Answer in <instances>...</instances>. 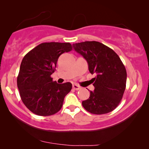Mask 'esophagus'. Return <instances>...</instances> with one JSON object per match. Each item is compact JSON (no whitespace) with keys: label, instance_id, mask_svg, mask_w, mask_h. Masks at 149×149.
Returning a JSON list of instances; mask_svg holds the SVG:
<instances>
[{"label":"esophagus","instance_id":"esophagus-1","mask_svg":"<svg viewBox=\"0 0 149 149\" xmlns=\"http://www.w3.org/2000/svg\"><path fill=\"white\" fill-rule=\"evenodd\" d=\"M72 88L75 89V90H79V89H81V87L79 85H77V84H73L72 85Z\"/></svg>","mask_w":149,"mask_h":149}]
</instances>
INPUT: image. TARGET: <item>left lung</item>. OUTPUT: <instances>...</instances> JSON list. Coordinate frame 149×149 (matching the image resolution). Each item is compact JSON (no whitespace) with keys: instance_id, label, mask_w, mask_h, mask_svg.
Here are the masks:
<instances>
[{"instance_id":"left-lung-1","label":"left lung","mask_w":149,"mask_h":149,"mask_svg":"<svg viewBox=\"0 0 149 149\" xmlns=\"http://www.w3.org/2000/svg\"><path fill=\"white\" fill-rule=\"evenodd\" d=\"M88 64L89 71L95 74L94 91L82 102L84 109L95 115L113 111L121 102L126 87L127 72L119 56L109 47L97 41L72 45Z\"/></svg>"}]
</instances>
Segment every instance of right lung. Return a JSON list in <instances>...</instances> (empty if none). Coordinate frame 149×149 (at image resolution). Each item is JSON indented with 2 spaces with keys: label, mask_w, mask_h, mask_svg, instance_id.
I'll use <instances>...</instances> for the list:
<instances>
[{
  "label": "right lung",
  "mask_w": 149,
  "mask_h": 149,
  "mask_svg": "<svg viewBox=\"0 0 149 149\" xmlns=\"http://www.w3.org/2000/svg\"><path fill=\"white\" fill-rule=\"evenodd\" d=\"M72 49L70 42H42L24 57L17 84L22 102L33 113L49 116L62 109L72 84H59L51 75L56 70L60 55Z\"/></svg>",
  "instance_id": "obj_1"
}]
</instances>
